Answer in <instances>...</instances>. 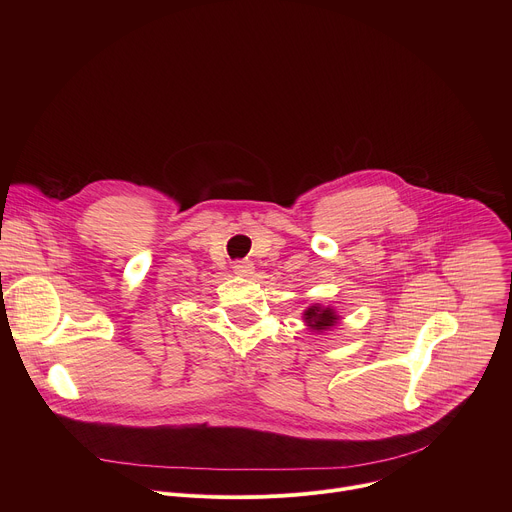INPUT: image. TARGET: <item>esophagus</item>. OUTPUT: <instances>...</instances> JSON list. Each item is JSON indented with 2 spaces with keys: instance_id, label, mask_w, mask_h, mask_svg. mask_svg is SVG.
<instances>
[{
  "instance_id": "obj_1",
  "label": "esophagus",
  "mask_w": 512,
  "mask_h": 512,
  "mask_svg": "<svg viewBox=\"0 0 512 512\" xmlns=\"http://www.w3.org/2000/svg\"><path fill=\"white\" fill-rule=\"evenodd\" d=\"M253 269H255V265H253V261H249V259L235 261V265H233V271H235L237 275H249V273H253Z\"/></svg>"
}]
</instances>
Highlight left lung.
Returning a JSON list of instances; mask_svg holds the SVG:
<instances>
[{
    "instance_id": "1",
    "label": "left lung",
    "mask_w": 512,
    "mask_h": 512,
    "mask_svg": "<svg viewBox=\"0 0 512 512\" xmlns=\"http://www.w3.org/2000/svg\"><path fill=\"white\" fill-rule=\"evenodd\" d=\"M340 316L336 314V310H332L330 306L324 308L320 304H314L310 306L306 312H304V322L310 326V330L314 332H326L330 328H334L338 324Z\"/></svg>"
}]
</instances>
